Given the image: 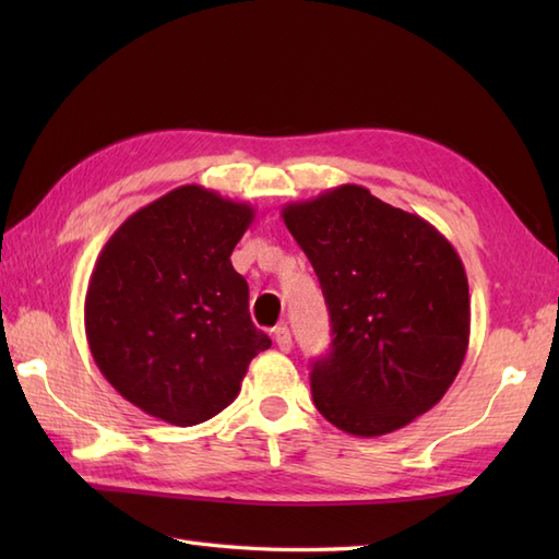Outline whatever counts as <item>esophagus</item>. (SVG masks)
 <instances>
[{
	"label": "esophagus",
	"mask_w": 559,
	"mask_h": 559,
	"mask_svg": "<svg viewBox=\"0 0 559 559\" xmlns=\"http://www.w3.org/2000/svg\"><path fill=\"white\" fill-rule=\"evenodd\" d=\"M273 341H276V346H278L283 353H288V350L293 348V336H290V329H288L286 324H281V326L273 329Z\"/></svg>",
	"instance_id": "obj_1"
}]
</instances>
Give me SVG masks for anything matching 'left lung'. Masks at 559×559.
Here are the masks:
<instances>
[{
    "label": "left lung",
    "mask_w": 559,
    "mask_h": 559,
    "mask_svg": "<svg viewBox=\"0 0 559 559\" xmlns=\"http://www.w3.org/2000/svg\"><path fill=\"white\" fill-rule=\"evenodd\" d=\"M331 317L312 365L317 411L355 437L401 430L454 384L471 336L468 278L435 225L341 185L283 206Z\"/></svg>",
    "instance_id": "1"
}]
</instances>
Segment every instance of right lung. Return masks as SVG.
Masks as SVG:
<instances>
[{"mask_svg": "<svg viewBox=\"0 0 559 559\" xmlns=\"http://www.w3.org/2000/svg\"><path fill=\"white\" fill-rule=\"evenodd\" d=\"M252 221L249 204L185 185L132 213L98 254L88 348L117 394L153 418L187 427L218 415L271 346L230 261Z\"/></svg>", "mask_w": 559, "mask_h": 559, "instance_id": "right-lung-1", "label": "right lung"}]
</instances>
